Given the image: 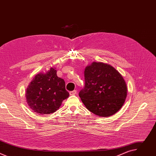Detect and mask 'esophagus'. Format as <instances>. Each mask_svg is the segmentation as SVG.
I'll return each mask as SVG.
<instances>
[{
    "label": "esophagus",
    "instance_id": "1",
    "mask_svg": "<svg viewBox=\"0 0 156 156\" xmlns=\"http://www.w3.org/2000/svg\"><path fill=\"white\" fill-rule=\"evenodd\" d=\"M76 90H73L72 91H70L69 93H70V95H75L76 94Z\"/></svg>",
    "mask_w": 156,
    "mask_h": 156
}]
</instances>
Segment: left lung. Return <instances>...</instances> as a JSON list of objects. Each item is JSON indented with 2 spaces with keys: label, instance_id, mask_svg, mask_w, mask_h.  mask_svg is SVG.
I'll list each match as a JSON object with an SVG mask.
<instances>
[{
  "label": "left lung",
  "instance_id": "8db88e82",
  "mask_svg": "<svg viewBox=\"0 0 156 156\" xmlns=\"http://www.w3.org/2000/svg\"><path fill=\"white\" fill-rule=\"evenodd\" d=\"M84 86L79 96L87 109L99 117L115 114L123 106L127 96L126 84L112 66L93 62L84 70Z\"/></svg>",
  "mask_w": 156,
  "mask_h": 156
}]
</instances>
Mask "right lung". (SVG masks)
<instances>
[{
	"instance_id": "add662e5",
	"label": "right lung",
	"mask_w": 156,
	"mask_h": 156,
	"mask_svg": "<svg viewBox=\"0 0 156 156\" xmlns=\"http://www.w3.org/2000/svg\"><path fill=\"white\" fill-rule=\"evenodd\" d=\"M69 96L65 81L57 76L55 68H51L46 73L37 74L26 91L28 106L41 115L55 112Z\"/></svg>"
}]
</instances>
